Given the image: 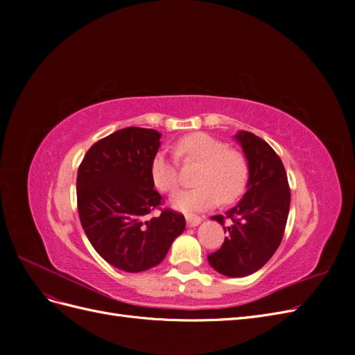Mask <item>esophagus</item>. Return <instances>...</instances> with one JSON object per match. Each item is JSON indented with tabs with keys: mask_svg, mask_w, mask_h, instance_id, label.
<instances>
[{
	"mask_svg": "<svg viewBox=\"0 0 355 355\" xmlns=\"http://www.w3.org/2000/svg\"><path fill=\"white\" fill-rule=\"evenodd\" d=\"M202 219L200 216H196V214H187V223L188 227H197V225L201 222Z\"/></svg>",
	"mask_w": 355,
	"mask_h": 355,
	"instance_id": "1",
	"label": "esophagus"
}]
</instances>
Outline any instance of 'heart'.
Wrapping results in <instances>:
<instances>
[{
  "mask_svg": "<svg viewBox=\"0 0 355 355\" xmlns=\"http://www.w3.org/2000/svg\"><path fill=\"white\" fill-rule=\"evenodd\" d=\"M176 154L184 161L200 163L191 189L178 191L171 197V206L180 211H200L222 202L237 200L245 188L249 166L237 149L228 148L220 139L207 133H192L182 137L176 145ZM151 178L163 192L179 187V163L176 157L164 151L155 154L151 163Z\"/></svg>",
  "mask_w": 355,
  "mask_h": 355,
  "instance_id": "heart-1",
  "label": "heart"
}]
</instances>
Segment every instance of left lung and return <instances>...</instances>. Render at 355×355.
Instances as JSON below:
<instances>
[{"label": "left lung", "instance_id": "left-lung-1", "mask_svg": "<svg viewBox=\"0 0 355 355\" xmlns=\"http://www.w3.org/2000/svg\"><path fill=\"white\" fill-rule=\"evenodd\" d=\"M239 142L249 163V184L243 200L211 219L227 237L207 254L209 263L228 277L250 275L271 259L280 245L290 209V188L280 157L263 139L240 132Z\"/></svg>", "mask_w": 355, "mask_h": 355}]
</instances>
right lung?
<instances>
[{
  "label": "right lung",
  "instance_id": "add662e5",
  "mask_svg": "<svg viewBox=\"0 0 355 355\" xmlns=\"http://www.w3.org/2000/svg\"><path fill=\"white\" fill-rule=\"evenodd\" d=\"M161 135L125 127L92 145L77 173V207L83 230L103 259L127 272H141L164 259L184 232V214L161 209L151 163ZM159 209L158 217L152 211Z\"/></svg>",
  "mask_w": 355,
  "mask_h": 355
}]
</instances>
